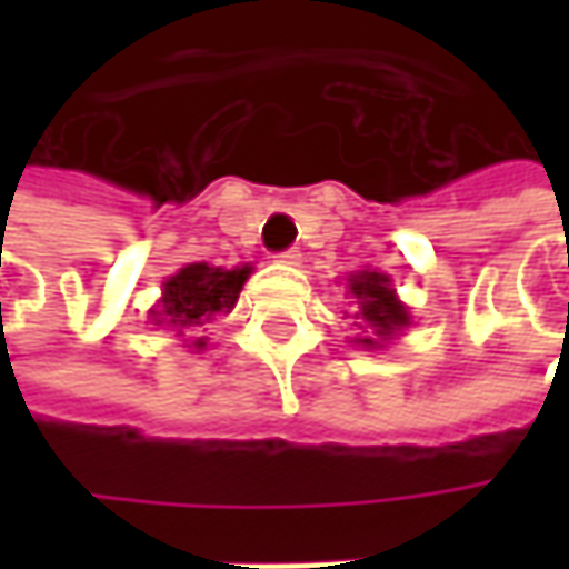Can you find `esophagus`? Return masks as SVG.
Instances as JSON below:
<instances>
[{"instance_id":"34e87169","label":"esophagus","mask_w":569,"mask_h":569,"mask_svg":"<svg viewBox=\"0 0 569 569\" xmlns=\"http://www.w3.org/2000/svg\"><path fill=\"white\" fill-rule=\"evenodd\" d=\"M274 259H278L281 266H300V259H303V256H300V250H284V252H278Z\"/></svg>"}]
</instances>
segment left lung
<instances>
[{"label":"left lung","instance_id":"obj_1","mask_svg":"<svg viewBox=\"0 0 569 569\" xmlns=\"http://www.w3.org/2000/svg\"><path fill=\"white\" fill-rule=\"evenodd\" d=\"M348 291L358 300V313L355 317H361L370 326V332H373V339L370 336L358 339V345H363V348H382L386 341L396 339L405 326H411L408 307L396 297V288H392L389 274L363 269V272L348 278Z\"/></svg>","mask_w":569,"mask_h":569}]
</instances>
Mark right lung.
Returning a JSON list of instances; mask_svg holds the SVG:
<instances>
[{"mask_svg":"<svg viewBox=\"0 0 569 569\" xmlns=\"http://www.w3.org/2000/svg\"><path fill=\"white\" fill-rule=\"evenodd\" d=\"M250 272V266L218 269L208 262H189L187 269H180L164 281V297L158 310H151L154 326H173L183 336V329L206 326L218 313H230ZM189 348L202 351L206 339H196Z\"/></svg>","mask_w":569,"mask_h":569,"instance_id":"right-lung-1","label":"right lung"}]
</instances>
